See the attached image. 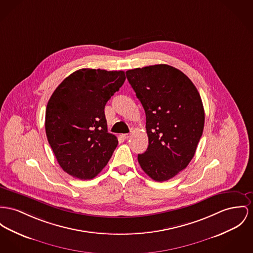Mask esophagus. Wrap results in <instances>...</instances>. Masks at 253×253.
<instances>
[{"label": "esophagus", "instance_id": "obj_1", "mask_svg": "<svg viewBox=\"0 0 253 253\" xmlns=\"http://www.w3.org/2000/svg\"><path fill=\"white\" fill-rule=\"evenodd\" d=\"M129 136H130V134H128V133H126V134H122V137H123L124 139H127V138H129Z\"/></svg>", "mask_w": 253, "mask_h": 253}]
</instances>
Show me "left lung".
Wrapping results in <instances>:
<instances>
[{
	"mask_svg": "<svg viewBox=\"0 0 253 253\" xmlns=\"http://www.w3.org/2000/svg\"><path fill=\"white\" fill-rule=\"evenodd\" d=\"M146 113L147 151L138 154L143 170L155 181H166L192 160L204 127L200 93L190 79L166 64L126 72Z\"/></svg>",
	"mask_w": 253,
	"mask_h": 253,
	"instance_id": "left-lung-1",
	"label": "left lung"
}]
</instances>
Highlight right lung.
I'll use <instances>...</instances> for the list:
<instances>
[{"instance_id":"right-lung-1","label":"right lung","mask_w":253,"mask_h":253,"mask_svg":"<svg viewBox=\"0 0 253 253\" xmlns=\"http://www.w3.org/2000/svg\"><path fill=\"white\" fill-rule=\"evenodd\" d=\"M126 81L124 71L81 69L54 90L46 108V135L59 166L80 179H92L118 145L107 132L104 107Z\"/></svg>"}]
</instances>
